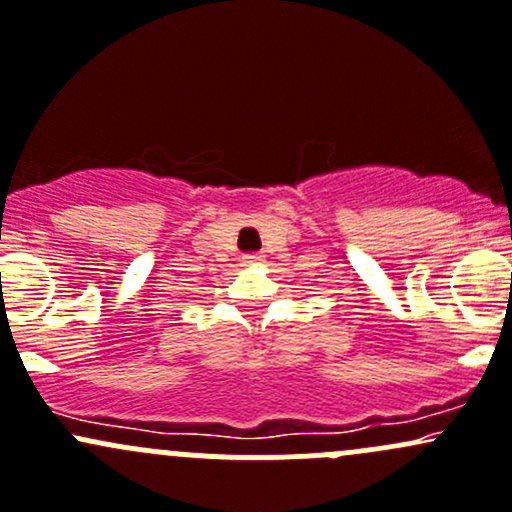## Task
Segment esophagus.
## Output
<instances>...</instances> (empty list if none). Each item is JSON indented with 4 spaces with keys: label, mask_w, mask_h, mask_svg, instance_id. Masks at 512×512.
Masks as SVG:
<instances>
[{
    "label": "esophagus",
    "mask_w": 512,
    "mask_h": 512,
    "mask_svg": "<svg viewBox=\"0 0 512 512\" xmlns=\"http://www.w3.org/2000/svg\"><path fill=\"white\" fill-rule=\"evenodd\" d=\"M244 263L246 266H258V263H263V256L261 254H244Z\"/></svg>",
    "instance_id": "34e87169"
}]
</instances>
